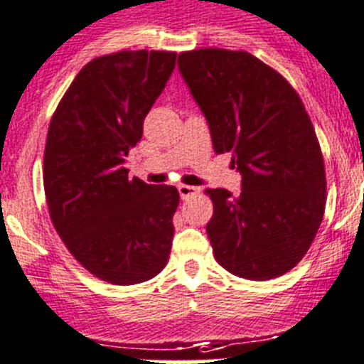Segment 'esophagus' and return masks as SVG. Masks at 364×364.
I'll return each mask as SVG.
<instances>
[{"mask_svg":"<svg viewBox=\"0 0 364 364\" xmlns=\"http://www.w3.org/2000/svg\"><path fill=\"white\" fill-rule=\"evenodd\" d=\"M178 190H179V196H181V199L194 198V196H198V192H199L198 186H192V185H179Z\"/></svg>","mask_w":364,"mask_h":364,"instance_id":"1","label":"esophagus"}]
</instances>
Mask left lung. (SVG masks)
Returning a JSON list of instances; mask_svg holds the SVG:
<instances>
[{"mask_svg":"<svg viewBox=\"0 0 364 364\" xmlns=\"http://www.w3.org/2000/svg\"><path fill=\"white\" fill-rule=\"evenodd\" d=\"M178 65L214 150L230 152L243 176L239 196L206 188L215 261L245 279L283 276L309 252L326 205L325 161L303 101L245 50L198 48L181 52Z\"/></svg>","mask_w":364,"mask_h":364,"instance_id":"1","label":"left lung"}]
</instances>
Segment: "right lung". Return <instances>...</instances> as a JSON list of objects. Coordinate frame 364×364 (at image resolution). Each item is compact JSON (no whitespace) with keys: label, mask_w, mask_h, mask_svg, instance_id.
Listing matches in <instances>:
<instances>
[{"label":"right lung","mask_w":364,"mask_h":364,"mask_svg":"<svg viewBox=\"0 0 364 364\" xmlns=\"http://www.w3.org/2000/svg\"><path fill=\"white\" fill-rule=\"evenodd\" d=\"M176 52L121 50L80 70L50 119L43 185L55 232L76 261L112 284L156 277L168 263L179 192L123 166L174 70Z\"/></svg>","instance_id":"1"}]
</instances>
